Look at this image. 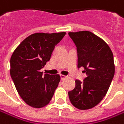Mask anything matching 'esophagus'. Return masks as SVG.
I'll list each match as a JSON object with an SVG mask.
<instances>
[{"label":"esophagus","instance_id":"34e87169","mask_svg":"<svg viewBox=\"0 0 124 124\" xmlns=\"http://www.w3.org/2000/svg\"><path fill=\"white\" fill-rule=\"evenodd\" d=\"M60 77H61V79H62V80H64L65 79L67 78V77L65 76V75H63V74H61V75H60Z\"/></svg>","mask_w":124,"mask_h":124}]
</instances>
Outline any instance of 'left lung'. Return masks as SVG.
<instances>
[{
    "instance_id": "obj_1",
    "label": "left lung",
    "mask_w": 124,
    "mask_h": 124,
    "mask_svg": "<svg viewBox=\"0 0 124 124\" xmlns=\"http://www.w3.org/2000/svg\"><path fill=\"white\" fill-rule=\"evenodd\" d=\"M77 47L78 68L83 67L86 77L75 80L68 92L74 107L86 110L97 106L106 96L115 75L113 54L106 42L89 31L68 32Z\"/></svg>"
}]
</instances>
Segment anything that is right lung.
I'll return each instance as SVG.
<instances>
[{"label":"right lung","mask_w":124,"mask_h":124,"mask_svg":"<svg viewBox=\"0 0 124 124\" xmlns=\"http://www.w3.org/2000/svg\"><path fill=\"white\" fill-rule=\"evenodd\" d=\"M65 34V32L33 33L21 42L11 56L10 75L13 83L23 101L32 107L47 106L60 82L59 74H43L41 69Z\"/></svg>","instance_id":"right-lung-1"}]
</instances>
